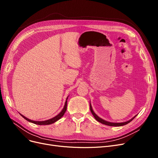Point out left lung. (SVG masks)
Here are the masks:
<instances>
[{
	"label": "left lung",
	"instance_id": "left-lung-1",
	"mask_svg": "<svg viewBox=\"0 0 158 158\" xmlns=\"http://www.w3.org/2000/svg\"><path fill=\"white\" fill-rule=\"evenodd\" d=\"M90 111H91L92 115H94V117L95 118V119L96 120H97L98 121H99V123H101L102 124H104V125H108V126H112V127H120V126H123V125L128 124V123H129L130 121H132L136 117V116H137V115H136L135 116H134V117L133 118H132L130 120H129V121H126V122H123V123H110V122H108V121H105V120H103V119H102L101 118H99L98 116L97 115H96V114L94 113V112L93 111L92 106H91L90 104Z\"/></svg>",
	"mask_w": 158,
	"mask_h": 158
}]
</instances>
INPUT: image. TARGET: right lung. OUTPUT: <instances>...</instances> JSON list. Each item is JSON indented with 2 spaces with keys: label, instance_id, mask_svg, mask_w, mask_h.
<instances>
[{
  "label": "right lung",
  "instance_id": "obj_1",
  "mask_svg": "<svg viewBox=\"0 0 158 158\" xmlns=\"http://www.w3.org/2000/svg\"><path fill=\"white\" fill-rule=\"evenodd\" d=\"M67 99H68V98H66V101L65 102V105H64V106L63 109V110L61 111L57 115H56V117H54L50 119H48V120H46V121H32V120H30L28 118H26V117H24V115H23L22 114H20V115L22 116V117H23L26 120H27L29 122H31V123H34V124H36V125H50V124H52V123L56 122L57 121H58L59 119H60L61 118L63 117V116L64 115L66 110V108H67Z\"/></svg>",
  "mask_w": 158,
  "mask_h": 158
}]
</instances>
